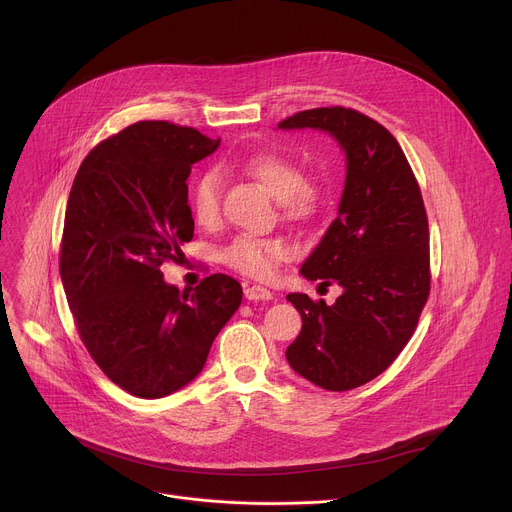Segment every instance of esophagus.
<instances>
[{
  "label": "esophagus",
  "mask_w": 512,
  "mask_h": 512,
  "mask_svg": "<svg viewBox=\"0 0 512 512\" xmlns=\"http://www.w3.org/2000/svg\"><path fill=\"white\" fill-rule=\"evenodd\" d=\"M245 298L251 300V302H259V300L269 302V300H273V291H269L263 285H247L245 287Z\"/></svg>",
  "instance_id": "34e87169"
}]
</instances>
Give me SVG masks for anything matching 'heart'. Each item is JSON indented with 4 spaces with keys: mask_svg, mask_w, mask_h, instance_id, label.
I'll return each instance as SVG.
<instances>
[{
    "mask_svg": "<svg viewBox=\"0 0 512 512\" xmlns=\"http://www.w3.org/2000/svg\"><path fill=\"white\" fill-rule=\"evenodd\" d=\"M243 170L279 198L281 212L291 223L314 221L326 206L324 186L304 176L298 164L281 154H255L245 160ZM190 208L200 227H214L221 221V174L216 170L198 176L190 192ZM291 253L294 251L285 239L239 235L223 249L221 257L225 265L247 277L271 279Z\"/></svg>",
    "mask_w": 512,
    "mask_h": 512,
    "instance_id": "1",
    "label": "heart"
}]
</instances>
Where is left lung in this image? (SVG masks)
Returning <instances> with one entry per match:
<instances>
[{"mask_svg":"<svg viewBox=\"0 0 512 512\" xmlns=\"http://www.w3.org/2000/svg\"><path fill=\"white\" fill-rule=\"evenodd\" d=\"M279 127L324 129L346 154L338 216L302 265L304 277L336 281L344 291L334 306L306 294L287 296L302 316V332L285 356L310 383L350 391L391 367L429 298L421 190L399 141L360 111L318 107L294 113Z\"/></svg>","mask_w":512,"mask_h":512,"instance_id":"obj_1","label":"left lung"}]
</instances>
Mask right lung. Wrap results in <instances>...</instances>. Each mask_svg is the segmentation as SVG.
<instances>
[{
	"label": "right lung",
	"mask_w": 512,
	"mask_h": 512,
	"mask_svg": "<svg viewBox=\"0 0 512 512\" xmlns=\"http://www.w3.org/2000/svg\"><path fill=\"white\" fill-rule=\"evenodd\" d=\"M218 143L194 127L137 121L95 145L70 188L60 241L68 308L99 369L141 399L188 385L243 300L229 275L180 291L160 271L194 237L186 180Z\"/></svg>",
	"instance_id": "add662e5"
}]
</instances>
